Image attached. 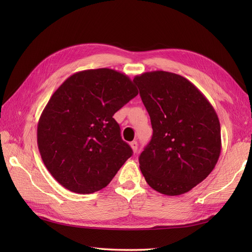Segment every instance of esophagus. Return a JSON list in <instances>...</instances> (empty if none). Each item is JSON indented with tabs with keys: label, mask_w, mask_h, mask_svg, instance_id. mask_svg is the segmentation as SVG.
I'll return each instance as SVG.
<instances>
[{
	"label": "esophagus",
	"mask_w": 252,
	"mask_h": 252,
	"mask_svg": "<svg viewBox=\"0 0 252 252\" xmlns=\"http://www.w3.org/2000/svg\"><path fill=\"white\" fill-rule=\"evenodd\" d=\"M130 146H131V148H132L133 153H136V152H137V142H135V141L131 142V143H130Z\"/></svg>",
	"instance_id": "esophagus-1"
}]
</instances>
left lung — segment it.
Wrapping results in <instances>:
<instances>
[{
    "instance_id": "1",
    "label": "left lung",
    "mask_w": 252,
    "mask_h": 252,
    "mask_svg": "<svg viewBox=\"0 0 252 252\" xmlns=\"http://www.w3.org/2000/svg\"><path fill=\"white\" fill-rule=\"evenodd\" d=\"M133 81L151 117L153 137L140 155L147 184L163 195L185 194L215 169L221 126L206 96L180 74L157 70Z\"/></svg>"
}]
</instances>
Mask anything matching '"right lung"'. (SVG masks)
Listing matches in <instances>:
<instances>
[{"mask_svg": "<svg viewBox=\"0 0 252 252\" xmlns=\"http://www.w3.org/2000/svg\"><path fill=\"white\" fill-rule=\"evenodd\" d=\"M138 94L126 74L114 69L73 73L51 96L37 123V147L58 183L78 194L104 189L132 149L112 118Z\"/></svg>", "mask_w": 252, "mask_h": 252, "instance_id": "right-lung-1", "label": "right lung"}]
</instances>
